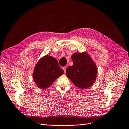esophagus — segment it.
<instances>
[{
  "mask_svg": "<svg viewBox=\"0 0 129 129\" xmlns=\"http://www.w3.org/2000/svg\"><path fill=\"white\" fill-rule=\"evenodd\" d=\"M66 69H67V67H64L62 68V70H64V72H65V71H66Z\"/></svg>",
  "mask_w": 129,
  "mask_h": 129,
  "instance_id": "1",
  "label": "esophagus"
}]
</instances>
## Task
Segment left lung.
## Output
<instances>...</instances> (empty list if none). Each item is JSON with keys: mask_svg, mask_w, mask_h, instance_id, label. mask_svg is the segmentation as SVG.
<instances>
[{"mask_svg": "<svg viewBox=\"0 0 129 129\" xmlns=\"http://www.w3.org/2000/svg\"><path fill=\"white\" fill-rule=\"evenodd\" d=\"M73 65L66 70V74L79 89H86L94 84L97 78V66L85 52H76L71 56Z\"/></svg>", "mask_w": 129, "mask_h": 129, "instance_id": "1", "label": "left lung"}]
</instances>
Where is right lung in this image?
Listing matches in <instances>:
<instances>
[{"mask_svg":"<svg viewBox=\"0 0 129 129\" xmlns=\"http://www.w3.org/2000/svg\"><path fill=\"white\" fill-rule=\"evenodd\" d=\"M64 71L56 58L46 54L39 60L34 68L33 79L39 88L45 89L51 86Z\"/></svg>","mask_w":129,"mask_h":129,"instance_id":"add662e5","label":"right lung"}]
</instances>
